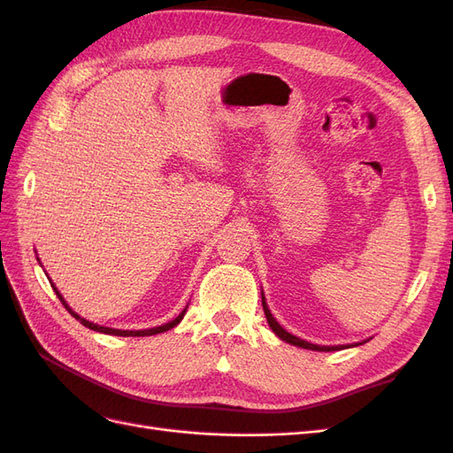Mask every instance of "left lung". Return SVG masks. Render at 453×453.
<instances>
[{
	"mask_svg": "<svg viewBox=\"0 0 453 453\" xmlns=\"http://www.w3.org/2000/svg\"><path fill=\"white\" fill-rule=\"evenodd\" d=\"M263 310H265V315H266V319H268V325H270V328L273 333H276L283 342H287V344H291V346H298V348H304V349H311V351H336V349H342L344 346H318V344H310V342H306V340H300L298 336H293L291 333H287L285 328L273 319V315L270 313V310H268V306H266V300H265V295H263ZM357 346V344H355Z\"/></svg>",
	"mask_w": 453,
	"mask_h": 453,
	"instance_id": "obj_1",
	"label": "left lung"
}]
</instances>
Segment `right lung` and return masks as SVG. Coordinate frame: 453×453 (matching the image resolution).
<instances>
[{"label":"right lung","instance_id":"obj_1","mask_svg":"<svg viewBox=\"0 0 453 453\" xmlns=\"http://www.w3.org/2000/svg\"><path fill=\"white\" fill-rule=\"evenodd\" d=\"M50 285H52V289H54V293H57V296L60 298V303L64 304V308L70 311L73 318L77 319V321H81L83 323L85 326H88V328H92V331H98V333H104V334H113V336H153V334H158V333H164V331H170V328H173L177 323H180L181 319H183V315H185V311H187V308L177 315V318L173 319V321H170V323H166V325H160V326H153V328H145V331H120V328H109V326H100V325H96V323H92V321H87L85 318H81L79 313H75L70 306H67V303L64 300V296L60 295V291L57 289V287H54V283L50 281Z\"/></svg>","mask_w":453,"mask_h":453}]
</instances>
